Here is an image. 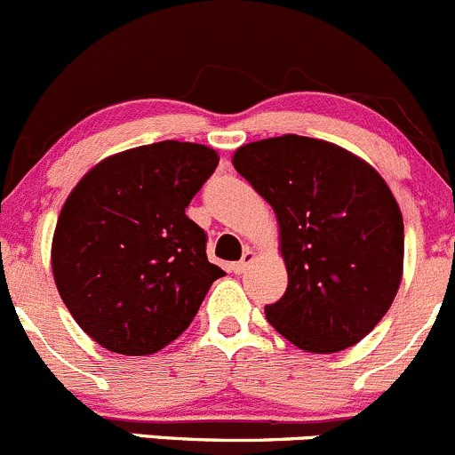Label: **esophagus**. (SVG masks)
<instances>
[{
	"instance_id": "1",
	"label": "esophagus",
	"mask_w": 455,
	"mask_h": 455,
	"mask_svg": "<svg viewBox=\"0 0 455 455\" xmlns=\"http://www.w3.org/2000/svg\"><path fill=\"white\" fill-rule=\"evenodd\" d=\"M251 260H254V254H251L250 250H245V254H243V259L238 260V262H232V267H229V269H232L234 274H245L247 267H250Z\"/></svg>"
}]
</instances>
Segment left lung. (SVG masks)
<instances>
[{"instance_id":"left-lung-1","label":"left lung","mask_w":455,"mask_h":455,"mask_svg":"<svg viewBox=\"0 0 455 455\" xmlns=\"http://www.w3.org/2000/svg\"><path fill=\"white\" fill-rule=\"evenodd\" d=\"M232 164L280 223L289 284L265 307L269 324L308 353L363 339L390 308L403 274V217L381 175L302 135L245 144Z\"/></svg>"}]
</instances>
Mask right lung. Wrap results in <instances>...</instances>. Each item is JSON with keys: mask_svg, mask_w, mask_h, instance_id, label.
<instances>
[{"mask_svg": "<svg viewBox=\"0 0 455 455\" xmlns=\"http://www.w3.org/2000/svg\"><path fill=\"white\" fill-rule=\"evenodd\" d=\"M219 164L193 142L107 157L65 201L52 241L54 283L83 331L120 355H153L195 320L226 275L186 208Z\"/></svg>", "mask_w": 455, "mask_h": 455, "instance_id": "add662e5", "label": "right lung"}]
</instances>
